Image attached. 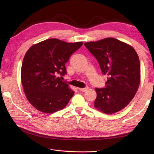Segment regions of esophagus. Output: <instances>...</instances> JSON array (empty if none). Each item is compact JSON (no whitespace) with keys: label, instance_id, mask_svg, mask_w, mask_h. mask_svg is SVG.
<instances>
[{"label":"esophagus","instance_id":"1","mask_svg":"<svg viewBox=\"0 0 154 154\" xmlns=\"http://www.w3.org/2000/svg\"><path fill=\"white\" fill-rule=\"evenodd\" d=\"M78 90L80 91H82L83 92H86L88 90V87H85V88H78Z\"/></svg>","mask_w":154,"mask_h":154}]
</instances>
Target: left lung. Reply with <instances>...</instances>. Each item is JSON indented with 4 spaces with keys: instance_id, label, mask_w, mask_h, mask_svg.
<instances>
[{
    "instance_id": "8db88e82",
    "label": "left lung",
    "mask_w": 154,
    "mask_h": 154,
    "mask_svg": "<svg viewBox=\"0 0 154 154\" xmlns=\"http://www.w3.org/2000/svg\"><path fill=\"white\" fill-rule=\"evenodd\" d=\"M94 56L104 75L106 88H96L94 107L106 114L119 112L136 95L140 83V62L131 45L114 38L84 44Z\"/></svg>"
}]
</instances>
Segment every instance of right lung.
I'll return each mask as SVG.
<instances>
[{
	"label": "right lung",
	"instance_id": "1",
	"mask_svg": "<svg viewBox=\"0 0 154 154\" xmlns=\"http://www.w3.org/2000/svg\"><path fill=\"white\" fill-rule=\"evenodd\" d=\"M82 45L83 42L68 43L51 38L27 50L22 64L21 82L27 100L35 109L52 114L66 106L74 92L59 76L66 74L65 65Z\"/></svg>",
	"mask_w": 154,
	"mask_h": 154
}]
</instances>
